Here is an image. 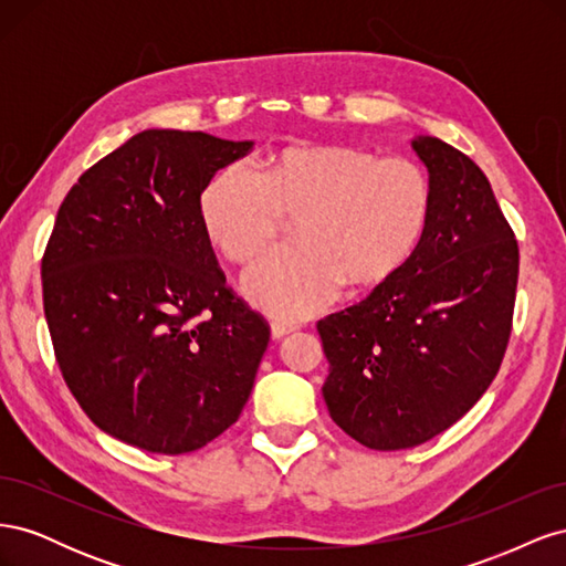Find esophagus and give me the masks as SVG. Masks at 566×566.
Here are the masks:
<instances>
[{"label": "esophagus", "instance_id": "esophagus-1", "mask_svg": "<svg viewBox=\"0 0 566 566\" xmlns=\"http://www.w3.org/2000/svg\"><path fill=\"white\" fill-rule=\"evenodd\" d=\"M295 331H297L295 323H287V321H273L271 323V335L276 337V339L285 337L287 333H295Z\"/></svg>", "mask_w": 566, "mask_h": 566}]
</instances>
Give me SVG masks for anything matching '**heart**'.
I'll return each instance as SVG.
<instances>
[{
  "label": "heart",
  "mask_w": 566,
  "mask_h": 566,
  "mask_svg": "<svg viewBox=\"0 0 566 566\" xmlns=\"http://www.w3.org/2000/svg\"><path fill=\"white\" fill-rule=\"evenodd\" d=\"M432 181L406 156L335 144L287 146L260 177L221 167L200 193L208 241L233 264H250L297 217L295 245L245 273V295L266 314L302 318L328 304L342 283H385L413 256L432 214Z\"/></svg>",
  "instance_id": "b5f03b06"
}]
</instances>
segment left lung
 Returning a JSON list of instances; mask_svg holds the SVG:
<instances>
[{
  "mask_svg": "<svg viewBox=\"0 0 566 566\" xmlns=\"http://www.w3.org/2000/svg\"><path fill=\"white\" fill-rule=\"evenodd\" d=\"M413 148L434 193L418 250L366 300L316 323L331 418L375 451L418 447L482 399L517 295V238L486 175L437 136Z\"/></svg>",
  "mask_w": 566,
  "mask_h": 566,
  "instance_id": "8db88e82",
  "label": "left lung"
}]
</instances>
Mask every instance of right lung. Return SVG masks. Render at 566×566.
<instances>
[{"mask_svg":"<svg viewBox=\"0 0 566 566\" xmlns=\"http://www.w3.org/2000/svg\"><path fill=\"white\" fill-rule=\"evenodd\" d=\"M252 142L146 129L63 198L42 256L44 316L90 420L150 453L202 449L241 416L269 323L227 285L200 193Z\"/></svg>","mask_w":566,"mask_h":566,"instance_id":"right-lung-1","label":"right lung"}]
</instances>
